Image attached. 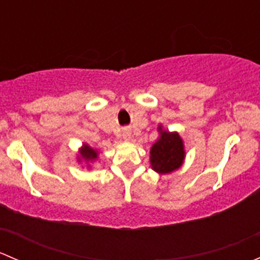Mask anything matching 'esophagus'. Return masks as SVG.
Returning <instances> with one entry per match:
<instances>
[{"mask_svg": "<svg viewBox=\"0 0 260 260\" xmlns=\"http://www.w3.org/2000/svg\"><path fill=\"white\" fill-rule=\"evenodd\" d=\"M122 136H123V138H124V140H129V138H131V131L125 128V129L123 131V135Z\"/></svg>", "mask_w": 260, "mask_h": 260, "instance_id": "esophagus-1", "label": "esophagus"}]
</instances>
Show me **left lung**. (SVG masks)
I'll return each instance as SVG.
<instances>
[{"mask_svg":"<svg viewBox=\"0 0 260 260\" xmlns=\"http://www.w3.org/2000/svg\"><path fill=\"white\" fill-rule=\"evenodd\" d=\"M159 140L151 148L152 169L158 174H170L182 165L185 158L182 140L177 133L161 131Z\"/></svg>","mask_w":260,"mask_h":260,"instance_id":"1","label":"left lung"}]
</instances>
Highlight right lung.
Listing matches in <instances>:
<instances>
[{"label":"right lung","mask_w":260,"mask_h":260,"mask_svg":"<svg viewBox=\"0 0 260 260\" xmlns=\"http://www.w3.org/2000/svg\"><path fill=\"white\" fill-rule=\"evenodd\" d=\"M81 157H83L85 161H94V159L98 157V153H96V151H94L91 147L84 145L83 148H81Z\"/></svg>","instance_id":"1"}]
</instances>
